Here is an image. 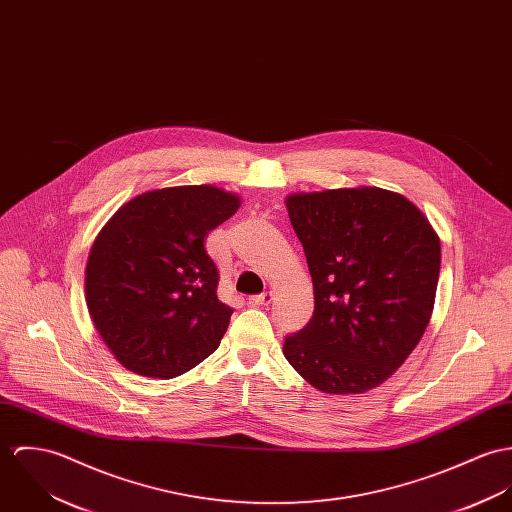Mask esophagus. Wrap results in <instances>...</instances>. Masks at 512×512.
I'll return each instance as SVG.
<instances>
[{"mask_svg":"<svg viewBox=\"0 0 512 512\" xmlns=\"http://www.w3.org/2000/svg\"><path fill=\"white\" fill-rule=\"evenodd\" d=\"M249 302H251L253 306H269V304L273 302V292H261V294H257V296H251Z\"/></svg>","mask_w":512,"mask_h":512,"instance_id":"34e87169","label":"esophagus"}]
</instances>
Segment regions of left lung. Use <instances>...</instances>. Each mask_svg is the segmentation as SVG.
Returning a JSON list of instances; mask_svg holds the SVG:
<instances>
[{"label": "left lung", "instance_id": "8db88e82", "mask_svg": "<svg viewBox=\"0 0 512 512\" xmlns=\"http://www.w3.org/2000/svg\"><path fill=\"white\" fill-rule=\"evenodd\" d=\"M286 210L314 284V314L284 338V357L322 393L375 389L426 332L440 239L410 200L377 186L290 194Z\"/></svg>", "mask_w": 512, "mask_h": 512}]
</instances>
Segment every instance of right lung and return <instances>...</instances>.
Wrapping results in <instances>:
<instances>
[{
  "mask_svg": "<svg viewBox=\"0 0 512 512\" xmlns=\"http://www.w3.org/2000/svg\"><path fill=\"white\" fill-rule=\"evenodd\" d=\"M239 204L210 184L151 190L123 204L98 233L86 304L125 369L172 379L218 349L233 310L218 298V267L204 239Z\"/></svg>",
  "mask_w": 512,
  "mask_h": 512,
  "instance_id": "right-lung-1",
  "label": "right lung"
}]
</instances>
